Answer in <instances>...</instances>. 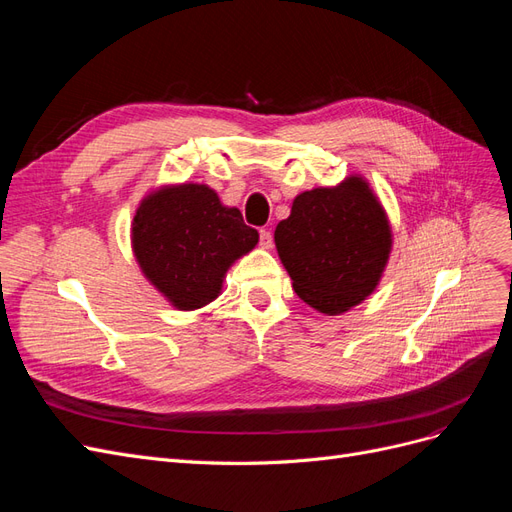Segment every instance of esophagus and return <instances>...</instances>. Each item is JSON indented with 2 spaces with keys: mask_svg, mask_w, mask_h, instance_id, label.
<instances>
[{
  "mask_svg": "<svg viewBox=\"0 0 512 512\" xmlns=\"http://www.w3.org/2000/svg\"><path fill=\"white\" fill-rule=\"evenodd\" d=\"M260 247H262V250H271V247H273V235H271L269 228L260 230Z\"/></svg>",
  "mask_w": 512,
  "mask_h": 512,
  "instance_id": "1",
  "label": "esophagus"
}]
</instances>
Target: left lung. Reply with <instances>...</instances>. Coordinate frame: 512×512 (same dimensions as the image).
Here are the masks:
<instances>
[{
    "label": "left lung",
    "mask_w": 512,
    "mask_h": 512,
    "mask_svg": "<svg viewBox=\"0 0 512 512\" xmlns=\"http://www.w3.org/2000/svg\"><path fill=\"white\" fill-rule=\"evenodd\" d=\"M275 247L299 297L322 314H344L378 286L391 252V226L365 179L294 198L275 228Z\"/></svg>",
    "instance_id": "1"
}]
</instances>
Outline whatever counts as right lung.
Masks as SVG:
<instances>
[{
	"label": "right lung",
	"mask_w": 512,
	"mask_h": 512,
	"mask_svg": "<svg viewBox=\"0 0 512 512\" xmlns=\"http://www.w3.org/2000/svg\"><path fill=\"white\" fill-rule=\"evenodd\" d=\"M256 228L207 185H170L136 209L132 247L147 280L177 309H198L222 290L228 267L254 250Z\"/></svg>",
	"instance_id": "obj_1"
}]
</instances>
